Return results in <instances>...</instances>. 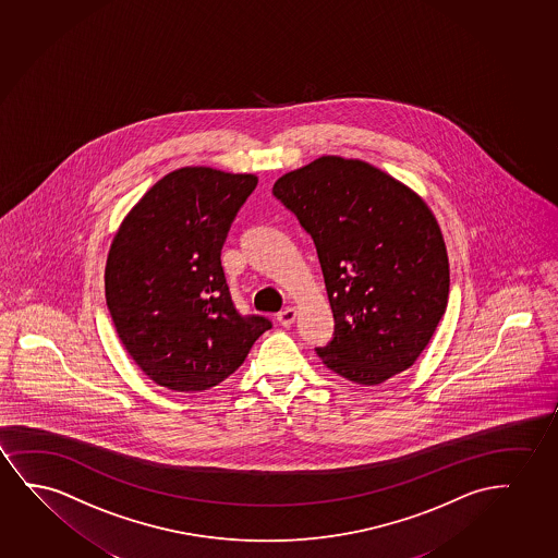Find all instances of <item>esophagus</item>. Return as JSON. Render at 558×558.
Segmentation results:
<instances>
[{"label":"esophagus","mask_w":558,"mask_h":558,"mask_svg":"<svg viewBox=\"0 0 558 558\" xmlns=\"http://www.w3.org/2000/svg\"><path fill=\"white\" fill-rule=\"evenodd\" d=\"M294 319H296V310L294 307H284V310L277 314V322L281 323L283 327H291Z\"/></svg>","instance_id":"34e87169"}]
</instances>
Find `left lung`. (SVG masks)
<instances>
[{
    "label": "left lung",
    "instance_id": "8db88e82",
    "mask_svg": "<svg viewBox=\"0 0 558 558\" xmlns=\"http://www.w3.org/2000/svg\"><path fill=\"white\" fill-rule=\"evenodd\" d=\"M314 239L335 332L315 348L340 377L373 386L409 369L446 314L448 252L423 198L362 160L322 157L275 181Z\"/></svg>",
    "mask_w": 558,
    "mask_h": 558
}]
</instances>
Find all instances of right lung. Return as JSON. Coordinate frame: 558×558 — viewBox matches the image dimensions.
Returning a JSON list of instances; mask_svg holds the SVG:
<instances>
[{
	"label": "right lung",
	"instance_id": "obj_1",
	"mask_svg": "<svg viewBox=\"0 0 558 558\" xmlns=\"http://www.w3.org/2000/svg\"><path fill=\"white\" fill-rule=\"evenodd\" d=\"M256 185L252 173L180 168L145 193L110 244V317L157 385L175 392L213 388L271 329L264 315L236 310L221 267L229 228Z\"/></svg>",
	"mask_w": 558,
	"mask_h": 558
}]
</instances>
